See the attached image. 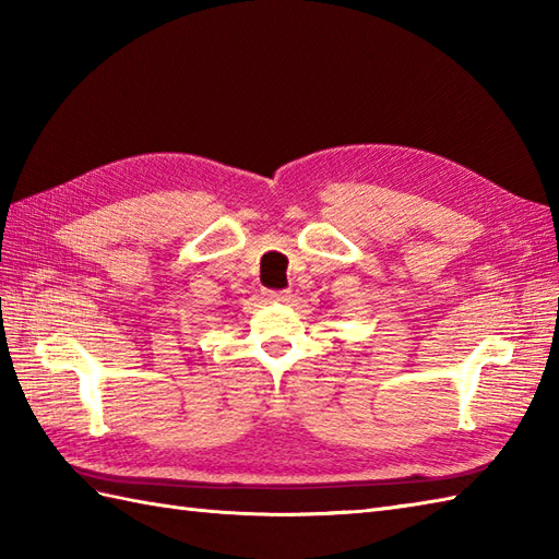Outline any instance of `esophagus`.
Masks as SVG:
<instances>
[{
    "label": "esophagus",
    "mask_w": 559,
    "mask_h": 559,
    "mask_svg": "<svg viewBox=\"0 0 559 559\" xmlns=\"http://www.w3.org/2000/svg\"><path fill=\"white\" fill-rule=\"evenodd\" d=\"M264 298L269 302H288L290 300V293L288 290H266Z\"/></svg>",
    "instance_id": "1"
}]
</instances>
